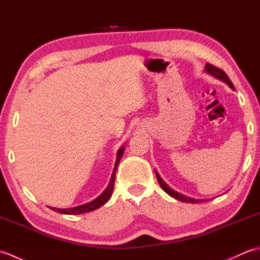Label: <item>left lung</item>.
<instances>
[{
    "mask_svg": "<svg viewBox=\"0 0 260 260\" xmlns=\"http://www.w3.org/2000/svg\"><path fill=\"white\" fill-rule=\"evenodd\" d=\"M204 69H206V73H208L209 75L215 77V78L219 79V80L225 82V84H227L231 88V89H235L233 82H231V80L229 79V77L225 75V73H224L223 70L219 69L217 67H214V66L211 64V63H207L206 67H204ZM155 174H156V178H157L158 183H159V185H161L162 189L165 192H167L169 196L176 199V200H179L181 202H186V203H199V202H203L204 201V200H196V199L185 197L183 194H181V193L174 191L173 189H171V187L167 183H165V182L162 180V178H161V176H159V174L156 172V171H155Z\"/></svg>",
    "mask_w": 260,
    "mask_h": 260,
    "instance_id": "1",
    "label": "left lung"
}]
</instances>
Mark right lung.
I'll list each match as a JSON object with an SVG mask.
<instances>
[{"instance_id":"right-lung-1","label":"right lung","mask_w":260,"mask_h":260,"mask_svg":"<svg viewBox=\"0 0 260 260\" xmlns=\"http://www.w3.org/2000/svg\"><path fill=\"white\" fill-rule=\"evenodd\" d=\"M123 154H124V146L120 147L118 152H117V159H116L115 168H114L112 178H110L108 186L106 187V190H105L101 196L95 199V200H92L91 202L82 204V206H78V207H75V208H69V209H58V208H52V207H49V208H50L51 210H54L56 212L63 213V214H81V213L93 211V210H96L98 208H101L102 206H104V204L109 200V198L112 197L113 189H114V183H115L116 171H117V167H118L121 156H123Z\"/></svg>"}]
</instances>
